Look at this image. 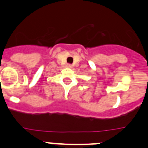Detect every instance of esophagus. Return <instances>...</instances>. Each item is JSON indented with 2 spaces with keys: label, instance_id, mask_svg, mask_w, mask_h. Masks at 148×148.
<instances>
[{
  "label": "esophagus",
  "instance_id": "esophagus-1",
  "mask_svg": "<svg viewBox=\"0 0 148 148\" xmlns=\"http://www.w3.org/2000/svg\"><path fill=\"white\" fill-rule=\"evenodd\" d=\"M67 67H68V68H72V65H70V64H68V65H67Z\"/></svg>",
  "mask_w": 148,
  "mask_h": 148
}]
</instances>
